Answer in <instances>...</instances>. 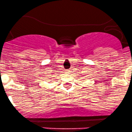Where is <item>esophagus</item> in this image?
<instances>
[{"instance_id": "esophagus-1", "label": "esophagus", "mask_w": 132, "mask_h": 132, "mask_svg": "<svg viewBox=\"0 0 132 132\" xmlns=\"http://www.w3.org/2000/svg\"><path fill=\"white\" fill-rule=\"evenodd\" d=\"M65 73L66 74H69V73H70V71H69V70H66Z\"/></svg>"}]
</instances>
